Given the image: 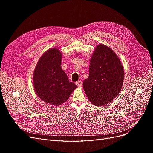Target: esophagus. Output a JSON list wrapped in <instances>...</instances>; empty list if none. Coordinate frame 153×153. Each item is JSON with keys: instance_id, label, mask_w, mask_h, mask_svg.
Here are the masks:
<instances>
[{"instance_id": "1", "label": "esophagus", "mask_w": 153, "mask_h": 153, "mask_svg": "<svg viewBox=\"0 0 153 153\" xmlns=\"http://www.w3.org/2000/svg\"><path fill=\"white\" fill-rule=\"evenodd\" d=\"M76 85L78 87H81L82 85V81H78L76 82Z\"/></svg>"}]
</instances>
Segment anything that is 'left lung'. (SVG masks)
Returning a JSON list of instances; mask_svg holds the SVG:
<instances>
[{
	"label": "left lung",
	"mask_w": 153,
	"mask_h": 153,
	"mask_svg": "<svg viewBox=\"0 0 153 153\" xmlns=\"http://www.w3.org/2000/svg\"><path fill=\"white\" fill-rule=\"evenodd\" d=\"M124 76V69L117 55L107 46L100 44L92 53L89 77L83 82V88L92 104L103 106L118 95Z\"/></svg>",
	"instance_id": "left-lung-1"
}]
</instances>
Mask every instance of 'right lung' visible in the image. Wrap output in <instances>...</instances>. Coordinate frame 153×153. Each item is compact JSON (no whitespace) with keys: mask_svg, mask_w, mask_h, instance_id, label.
<instances>
[{"mask_svg":"<svg viewBox=\"0 0 153 153\" xmlns=\"http://www.w3.org/2000/svg\"><path fill=\"white\" fill-rule=\"evenodd\" d=\"M62 53L53 48L45 52L34 71L33 82L37 95L44 102L54 106L65 103L77 86L69 82L61 66Z\"/></svg>","mask_w":153,"mask_h":153,"instance_id":"1","label":"right lung"}]
</instances>
